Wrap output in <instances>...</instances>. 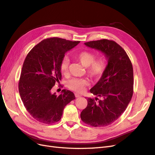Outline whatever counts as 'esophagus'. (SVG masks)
I'll list each match as a JSON object with an SVG mask.
<instances>
[{
    "instance_id": "obj_1",
    "label": "esophagus",
    "mask_w": 155,
    "mask_h": 155,
    "mask_svg": "<svg viewBox=\"0 0 155 155\" xmlns=\"http://www.w3.org/2000/svg\"><path fill=\"white\" fill-rule=\"evenodd\" d=\"M75 96H76V97H81V95H79V94H77V93H75Z\"/></svg>"
}]
</instances>
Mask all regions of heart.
<instances>
[{"label": "heart", "mask_w": 155, "mask_h": 155, "mask_svg": "<svg viewBox=\"0 0 155 155\" xmlns=\"http://www.w3.org/2000/svg\"><path fill=\"white\" fill-rule=\"evenodd\" d=\"M76 58L84 67H87V74L92 78L98 79L104 74L107 68V62L105 58L96 59L95 54L88 51H81L76 55ZM69 63L70 60L67 57L63 58L60 64V70L62 74H67ZM88 83V81L85 78H72L68 81L67 85L71 90L81 93L84 91Z\"/></svg>", "instance_id": "obj_1"}]
</instances>
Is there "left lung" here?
Here are the masks:
<instances>
[{
  "instance_id": "8db88e82",
  "label": "left lung",
  "mask_w": 155,
  "mask_h": 155,
  "mask_svg": "<svg viewBox=\"0 0 155 155\" xmlns=\"http://www.w3.org/2000/svg\"><path fill=\"white\" fill-rule=\"evenodd\" d=\"M85 45L104 53L108 64L104 74L90 91L101 100L87 98L88 104L81 112V118L89 125L105 127L118 119L131 100L134 84L133 65L125 51L114 41L101 39Z\"/></svg>"
}]
</instances>
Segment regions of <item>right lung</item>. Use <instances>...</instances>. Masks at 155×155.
<instances>
[{
	"instance_id": "obj_1",
	"label": "right lung",
	"mask_w": 155,
	"mask_h": 155,
	"mask_svg": "<svg viewBox=\"0 0 155 155\" xmlns=\"http://www.w3.org/2000/svg\"><path fill=\"white\" fill-rule=\"evenodd\" d=\"M79 43L59 37L42 41L28 54L18 83V91L26 110L39 122L51 124L61 118L64 108L76 99L74 94L63 89L58 96L51 92L61 79V62L64 54Z\"/></svg>"
}]
</instances>
